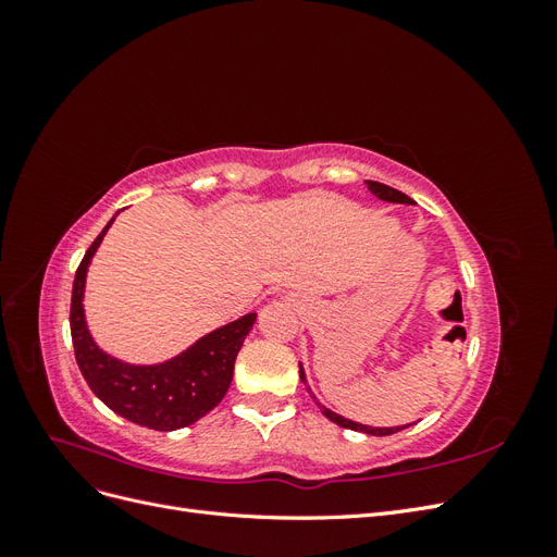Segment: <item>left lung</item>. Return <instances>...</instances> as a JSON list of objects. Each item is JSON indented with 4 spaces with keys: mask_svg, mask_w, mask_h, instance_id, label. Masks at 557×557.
I'll list each match as a JSON object with an SVG mask.
<instances>
[{
    "mask_svg": "<svg viewBox=\"0 0 557 557\" xmlns=\"http://www.w3.org/2000/svg\"><path fill=\"white\" fill-rule=\"evenodd\" d=\"M367 188L372 190L379 199H385V201H399V205H409V197L404 195V193H399V190H395V188H391V185H383V183H379V181H367ZM299 379H301V383H307V376H305V369L299 367ZM315 399V397H313ZM320 407V404H318ZM320 411H323V416L325 418H330L332 423H336V425H342V428H346V430H356V432H364V434H376V436H387V434H395V432H399V430H404V428H369V425H360V423H352V420H348V418H344V416H339V413H334V411H330V409H325V407H320Z\"/></svg>",
    "mask_w": 557,
    "mask_h": 557,
    "instance_id": "1",
    "label": "left lung"
}]
</instances>
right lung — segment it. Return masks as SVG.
I'll list each match as a JSON object with an SVG mask.
<instances>
[{
    "instance_id": "1",
    "label": "right lung",
    "mask_w": 557,
    "mask_h": 557,
    "mask_svg": "<svg viewBox=\"0 0 557 557\" xmlns=\"http://www.w3.org/2000/svg\"><path fill=\"white\" fill-rule=\"evenodd\" d=\"M111 223L113 218L90 244L74 276L70 325L81 374L88 381L90 391L111 411L132 420V423L160 432L193 425L225 397L234 374V360H237V352L258 313H248L201 336L178 358L162 364L137 367L107 356L95 346L86 327L83 285H86L88 264Z\"/></svg>"
}]
</instances>
